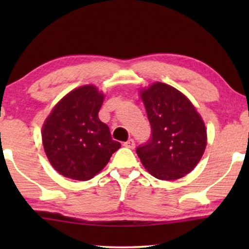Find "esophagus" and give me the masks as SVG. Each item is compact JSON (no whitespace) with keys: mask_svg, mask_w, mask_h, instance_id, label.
Listing matches in <instances>:
<instances>
[{"mask_svg":"<svg viewBox=\"0 0 249 249\" xmlns=\"http://www.w3.org/2000/svg\"><path fill=\"white\" fill-rule=\"evenodd\" d=\"M124 146L127 148H135V141L132 138L128 139L127 142H124Z\"/></svg>","mask_w":249,"mask_h":249,"instance_id":"1","label":"esophagus"}]
</instances>
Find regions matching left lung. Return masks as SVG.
Returning <instances> with one entry per match:
<instances>
[{"mask_svg":"<svg viewBox=\"0 0 249 249\" xmlns=\"http://www.w3.org/2000/svg\"><path fill=\"white\" fill-rule=\"evenodd\" d=\"M152 128L136 149L145 169L160 180H176L194 170L206 147V128L188 98L163 83L141 91Z\"/></svg>","mask_w":249,"mask_h":249,"instance_id":"8db88e82","label":"left lung"}]
</instances>
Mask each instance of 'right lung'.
I'll use <instances>...</instances> for the list:
<instances>
[{
  "instance_id": "right-lung-1",
  "label": "right lung",
  "mask_w": 249,
  "mask_h": 249,
  "mask_svg": "<svg viewBox=\"0 0 249 249\" xmlns=\"http://www.w3.org/2000/svg\"><path fill=\"white\" fill-rule=\"evenodd\" d=\"M104 94L86 85L67 94L46 118L42 129L44 151L60 175L86 181L96 176L121 144L112 139L98 119Z\"/></svg>"
}]
</instances>
